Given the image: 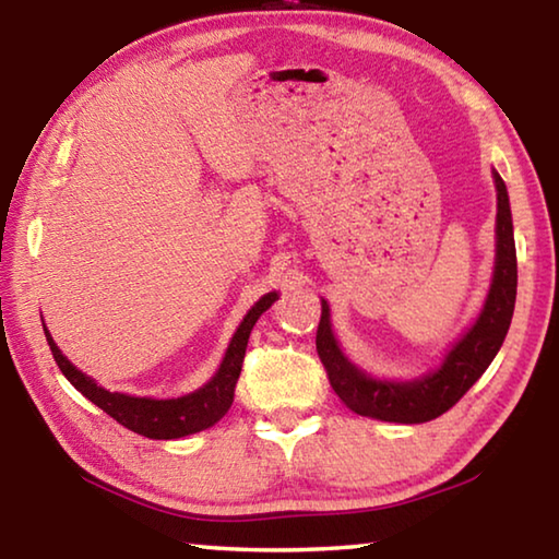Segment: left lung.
Instances as JSON below:
<instances>
[{"label":"left lung","instance_id":"left-lung-1","mask_svg":"<svg viewBox=\"0 0 559 559\" xmlns=\"http://www.w3.org/2000/svg\"><path fill=\"white\" fill-rule=\"evenodd\" d=\"M498 189V216H496V273L490 283L486 306L473 328L463 335L443 359L437 372L414 382H382L372 380L349 365L330 330V308L323 300V313L316 335L318 357L323 362L330 386L347 409L359 416H372L382 421L421 424L431 421L449 412L466 394L478 377L493 362L500 345L508 335L513 320L515 290H518V257L513 219H510L508 189L498 173H493Z\"/></svg>","mask_w":559,"mask_h":559}]
</instances>
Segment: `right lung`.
<instances>
[{"label":"right lung","instance_id":"add662e5","mask_svg":"<svg viewBox=\"0 0 559 559\" xmlns=\"http://www.w3.org/2000/svg\"><path fill=\"white\" fill-rule=\"evenodd\" d=\"M276 298V293H269V296H263L257 306L246 313L243 323L231 337L229 349H226L219 372L212 377V382H206L202 390H197L192 394L177 396V400H147V396H130L103 390V386L93 382L91 377L75 370L69 359L61 355V349L56 347L49 330L44 328V333L56 365H59V370L66 374V380H69L83 396H88L93 404L100 406L108 416H112V419L122 424L126 429L140 433V437L179 439L187 437V433L210 429L212 424L219 421L222 416L229 412L251 330L257 325L263 310H269L271 302Z\"/></svg>","mask_w":559,"mask_h":559}]
</instances>
